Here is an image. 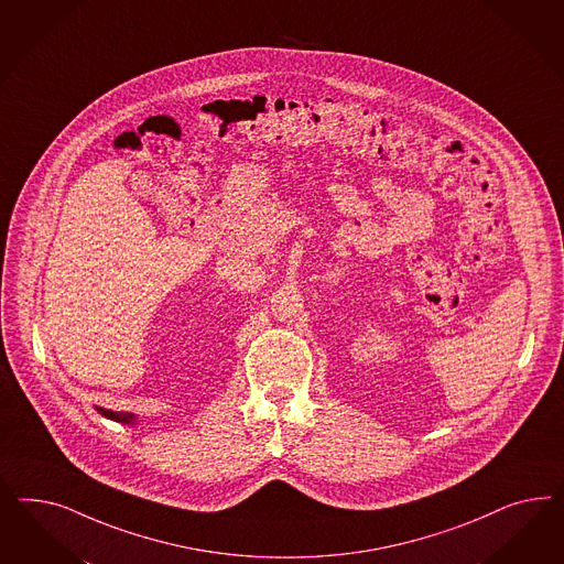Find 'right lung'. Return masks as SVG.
<instances>
[{
  "label": "right lung",
  "instance_id": "right-lung-1",
  "mask_svg": "<svg viewBox=\"0 0 564 564\" xmlns=\"http://www.w3.org/2000/svg\"><path fill=\"white\" fill-rule=\"evenodd\" d=\"M97 411H99L101 415H105V417H109V420H116V422H126V424L134 422V415H132V413H120V411L102 410V408H97Z\"/></svg>",
  "mask_w": 564,
  "mask_h": 564
}]
</instances>
